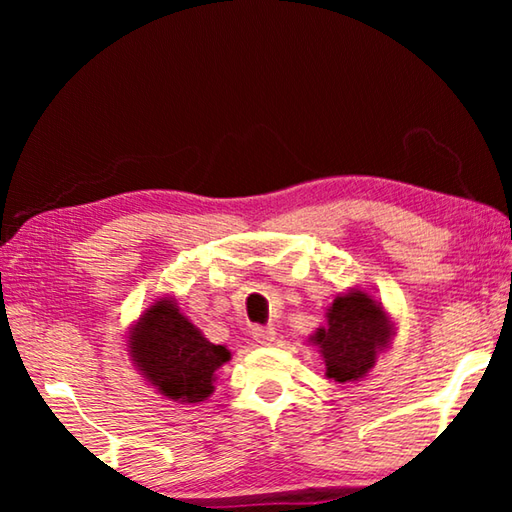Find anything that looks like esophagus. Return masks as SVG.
Instances as JSON below:
<instances>
[{
  "mask_svg": "<svg viewBox=\"0 0 512 512\" xmlns=\"http://www.w3.org/2000/svg\"><path fill=\"white\" fill-rule=\"evenodd\" d=\"M253 339L257 343H262V345H271L275 341V327H271V325H266V327L255 325L253 327Z\"/></svg>",
  "mask_w": 512,
  "mask_h": 512,
  "instance_id": "obj_1",
  "label": "esophagus"
}]
</instances>
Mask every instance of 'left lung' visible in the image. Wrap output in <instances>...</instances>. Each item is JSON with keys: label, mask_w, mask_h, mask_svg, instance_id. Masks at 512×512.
<instances>
[{"label": "left lung", "mask_w": 512, "mask_h": 512, "mask_svg": "<svg viewBox=\"0 0 512 512\" xmlns=\"http://www.w3.org/2000/svg\"><path fill=\"white\" fill-rule=\"evenodd\" d=\"M391 334L384 309L363 291H350L348 296L336 298L327 314V327L316 332L327 377L354 381L366 375Z\"/></svg>", "instance_id": "obj_1"}]
</instances>
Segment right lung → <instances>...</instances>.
<instances>
[{
  "mask_svg": "<svg viewBox=\"0 0 512 512\" xmlns=\"http://www.w3.org/2000/svg\"><path fill=\"white\" fill-rule=\"evenodd\" d=\"M131 354L162 395L180 402H203L214 388L216 368L230 359V352L207 341L169 298L155 302L135 325Z\"/></svg>",
  "mask_w": 512,
  "mask_h": 512,
  "instance_id": "obj_1",
  "label": "right lung"
}]
</instances>
